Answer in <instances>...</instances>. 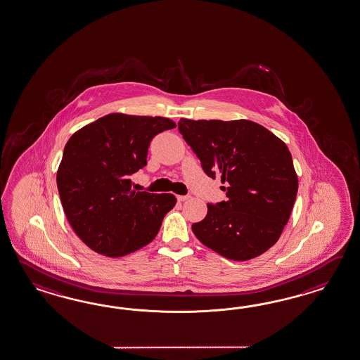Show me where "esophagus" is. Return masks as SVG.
I'll use <instances>...</instances> for the list:
<instances>
[{
    "instance_id": "esophagus-1",
    "label": "esophagus",
    "mask_w": 360,
    "mask_h": 360,
    "mask_svg": "<svg viewBox=\"0 0 360 360\" xmlns=\"http://www.w3.org/2000/svg\"><path fill=\"white\" fill-rule=\"evenodd\" d=\"M191 196H188V195H178L176 196V199H178V202H186V200H188Z\"/></svg>"
}]
</instances>
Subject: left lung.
I'll list each match as a JSON object with an SVG mask.
<instances>
[{"instance_id": "obj_1", "label": "left lung", "mask_w": 360, "mask_h": 360, "mask_svg": "<svg viewBox=\"0 0 360 360\" xmlns=\"http://www.w3.org/2000/svg\"><path fill=\"white\" fill-rule=\"evenodd\" d=\"M178 130L211 178L219 176L226 202L211 204L193 224L202 245L236 262L268 251L288 224L298 193V176L288 146L248 120H187Z\"/></svg>"}]
</instances>
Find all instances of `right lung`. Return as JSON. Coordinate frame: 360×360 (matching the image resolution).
I'll list each match as a JSON object with an SVG mask.
<instances>
[{
    "instance_id": "add662e5",
    "label": "right lung",
    "mask_w": 360,
    "mask_h": 360,
    "mask_svg": "<svg viewBox=\"0 0 360 360\" xmlns=\"http://www.w3.org/2000/svg\"><path fill=\"white\" fill-rule=\"evenodd\" d=\"M164 117L112 113L71 135L57 170L62 207L97 254L121 257L150 243L173 210V193H135L129 176L147 165L149 143L174 129Z\"/></svg>"
}]
</instances>
